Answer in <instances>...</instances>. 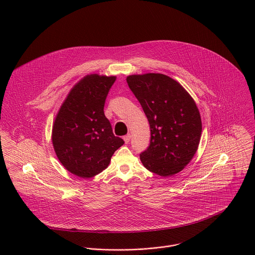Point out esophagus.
<instances>
[{"label": "esophagus", "instance_id": "esophagus-1", "mask_svg": "<svg viewBox=\"0 0 255 255\" xmlns=\"http://www.w3.org/2000/svg\"><path fill=\"white\" fill-rule=\"evenodd\" d=\"M123 139H124L125 143H126V144H128V143L130 142V139H131V135H130V134H127V135H125V136L123 137Z\"/></svg>", "mask_w": 255, "mask_h": 255}]
</instances>
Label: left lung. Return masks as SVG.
I'll use <instances>...</instances> for the list:
<instances>
[{"label":"left lung","mask_w":255,"mask_h":255,"mask_svg":"<svg viewBox=\"0 0 255 255\" xmlns=\"http://www.w3.org/2000/svg\"><path fill=\"white\" fill-rule=\"evenodd\" d=\"M127 83L150 124V145L140 154L144 167L159 176L181 172L196 154L202 120L184 87L161 73L130 75Z\"/></svg>","instance_id":"left-lung-1"}]
</instances>
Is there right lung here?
Wrapping results in <instances>:
<instances>
[{"instance_id":"add662e5","label":"right lung","mask_w":255,"mask_h":255,"mask_svg":"<svg viewBox=\"0 0 255 255\" xmlns=\"http://www.w3.org/2000/svg\"><path fill=\"white\" fill-rule=\"evenodd\" d=\"M115 76L86 75L69 92L52 128L55 154L70 173L91 178L105 170L124 141L112 132L104 114Z\"/></svg>"}]
</instances>
